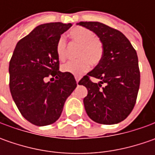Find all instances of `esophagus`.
Masks as SVG:
<instances>
[{
  "label": "esophagus",
  "instance_id": "esophagus-1",
  "mask_svg": "<svg viewBox=\"0 0 155 155\" xmlns=\"http://www.w3.org/2000/svg\"><path fill=\"white\" fill-rule=\"evenodd\" d=\"M75 79H76L77 84H78V82H79V80H80V78H79V77H75Z\"/></svg>",
  "mask_w": 155,
  "mask_h": 155
}]
</instances>
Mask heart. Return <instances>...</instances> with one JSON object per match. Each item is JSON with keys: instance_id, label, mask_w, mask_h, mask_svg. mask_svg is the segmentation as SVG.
<instances>
[{"instance_id": "heart-1", "label": "heart", "mask_w": 155, "mask_h": 155, "mask_svg": "<svg viewBox=\"0 0 155 155\" xmlns=\"http://www.w3.org/2000/svg\"><path fill=\"white\" fill-rule=\"evenodd\" d=\"M69 35L75 43L80 45L77 53L78 59L70 61L63 64V72L73 76H81L90 69V64L97 65L104 55V45L94 32L85 27H77L72 28ZM56 54L60 61H64L66 57V41L64 37H60L56 45Z\"/></svg>"}]
</instances>
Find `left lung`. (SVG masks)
Masks as SVG:
<instances>
[{"instance_id": "obj_1", "label": "left lung", "mask_w": 155, "mask_h": 155, "mask_svg": "<svg viewBox=\"0 0 155 155\" xmlns=\"http://www.w3.org/2000/svg\"><path fill=\"white\" fill-rule=\"evenodd\" d=\"M77 25L94 32L104 45L101 61L78 83L88 90L84 98L87 115L101 124L119 123L131 113L137 98L140 71L136 51L123 33L101 22L81 21ZM89 76L101 81L93 83Z\"/></svg>"}]
</instances>
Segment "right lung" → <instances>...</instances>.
<instances>
[{"label": "right lung", "instance_id": "add662e5", "mask_svg": "<svg viewBox=\"0 0 155 155\" xmlns=\"http://www.w3.org/2000/svg\"><path fill=\"white\" fill-rule=\"evenodd\" d=\"M71 26L61 22L39 25L17 43L11 58L10 92L21 115L34 125L56 122L77 87L73 75L58 70L56 54L58 40ZM48 76L56 79L46 82Z\"/></svg>", "mask_w": 155, "mask_h": 155}]
</instances>
